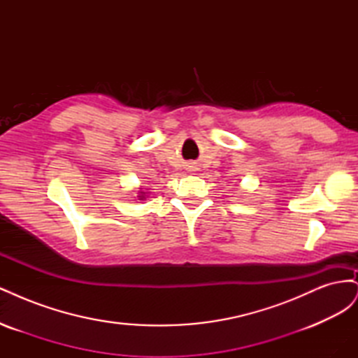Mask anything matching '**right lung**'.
Masks as SVG:
<instances>
[{
    "label": "right lung",
    "mask_w": 358,
    "mask_h": 358,
    "mask_svg": "<svg viewBox=\"0 0 358 358\" xmlns=\"http://www.w3.org/2000/svg\"><path fill=\"white\" fill-rule=\"evenodd\" d=\"M146 196H148V192H145L143 188H138V191H137V199H138V200H146Z\"/></svg>",
    "instance_id": "obj_1"
}]
</instances>
